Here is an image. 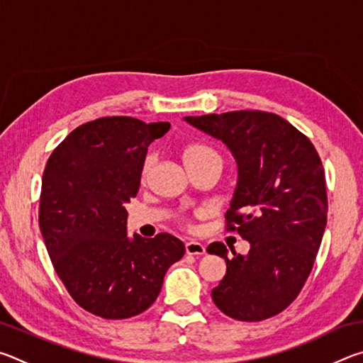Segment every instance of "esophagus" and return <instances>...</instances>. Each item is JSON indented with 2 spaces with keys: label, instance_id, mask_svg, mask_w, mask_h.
<instances>
[{
  "label": "esophagus",
  "instance_id": "obj_1",
  "mask_svg": "<svg viewBox=\"0 0 363 363\" xmlns=\"http://www.w3.org/2000/svg\"><path fill=\"white\" fill-rule=\"evenodd\" d=\"M205 245L200 243V242H195V240H190L186 243V253L187 255H192V256H201L205 255Z\"/></svg>",
  "mask_w": 363,
  "mask_h": 363
}]
</instances>
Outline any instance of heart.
<instances>
[{
  "label": "heart",
  "instance_id": "b5f03b06",
  "mask_svg": "<svg viewBox=\"0 0 363 363\" xmlns=\"http://www.w3.org/2000/svg\"><path fill=\"white\" fill-rule=\"evenodd\" d=\"M182 158H184V162H186L187 168H195V167H199V164H203L206 162H210V160H218V158L220 160L219 153L214 150L213 147L206 145V144H200V143L187 144L186 147H184ZM150 168H152V155H149L144 160L143 171H140V176H143V179H145V177L149 176Z\"/></svg>",
  "mask_w": 363,
  "mask_h": 363
}]
</instances>
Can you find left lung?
<instances>
[{"label": "left lung", "instance_id": "1", "mask_svg": "<svg viewBox=\"0 0 363 363\" xmlns=\"http://www.w3.org/2000/svg\"><path fill=\"white\" fill-rule=\"evenodd\" d=\"M184 120L223 140L238 167L225 225L250 242V251L229 256L224 243L208 247L227 266L211 291L214 304L242 322L277 315L296 299L320 248L328 211L322 160L275 113L238 110Z\"/></svg>", "mask_w": 363, "mask_h": 363}]
</instances>
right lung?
Listing matches in <instances>:
<instances>
[{
	"instance_id": "add662e5",
	"label": "right lung",
	"mask_w": 363,
	"mask_h": 363,
	"mask_svg": "<svg viewBox=\"0 0 363 363\" xmlns=\"http://www.w3.org/2000/svg\"><path fill=\"white\" fill-rule=\"evenodd\" d=\"M169 126L104 116L73 130L48 160L41 235L67 291L91 314L120 320L147 311L186 253L171 233L126 235L125 203L138 195L147 147Z\"/></svg>"
}]
</instances>
